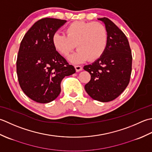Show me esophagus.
Segmentation results:
<instances>
[{
	"mask_svg": "<svg viewBox=\"0 0 152 152\" xmlns=\"http://www.w3.org/2000/svg\"><path fill=\"white\" fill-rule=\"evenodd\" d=\"M75 70L77 72H80V71H81L83 69L82 67L80 66H78V65H77H77L76 66H75Z\"/></svg>",
	"mask_w": 152,
	"mask_h": 152,
	"instance_id": "obj_1",
	"label": "esophagus"
}]
</instances>
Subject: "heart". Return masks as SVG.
<instances>
[{"mask_svg": "<svg viewBox=\"0 0 152 152\" xmlns=\"http://www.w3.org/2000/svg\"><path fill=\"white\" fill-rule=\"evenodd\" d=\"M66 35L56 33L52 42L61 54L66 56L76 47L78 48L69 58L73 63L98 60L106 50L108 33L104 24L94 21H75L67 26Z\"/></svg>", "mask_w": 152, "mask_h": 152, "instance_id": "b5f03b06", "label": "heart"}]
</instances>
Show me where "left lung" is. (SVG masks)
Returning a JSON list of instances; mask_svg holds the SVG:
<instances>
[{
    "instance_id": "obj_1",
    "label": "left lung",
    "mask_w": 152,
    "mask_h": 152,
    "mask_svg": "<svg viewBox=\"0 0 152 152\" xmlns=\"http://www.w3.org/2000/svg\"><path fill=\"white\" fill-rule=\"evenodd\" d=\"M98 20L107 29V45L100 58L83 67L91 77L85 88L94 100L107 102L115 100L128 86L132 57L128 39L122 31L107 18Z\"/></svg>"
}]
</instances>
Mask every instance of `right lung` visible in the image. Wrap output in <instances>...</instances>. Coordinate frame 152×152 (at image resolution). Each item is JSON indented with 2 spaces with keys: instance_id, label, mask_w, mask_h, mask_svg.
Masks as SVG:
<instances>
[{
  "instance_id": "1",
  "label": "right lung",
  "mask_w": 152,
  "mask_h": 152,
  "mask_svg": "<svg viewBox=\"0 0 152 152\" xmlns=\"http://www.w3.org/2000/svg\"><path fill=\"white\" fill-rule=\"evenodd\" d=\"M66 21L50 18L37 21L21 42L16 61L18 81L24 93L38 103L55 100L62 79L75 73L52 42V37Z\"/></svg>"
}]
</instances>
